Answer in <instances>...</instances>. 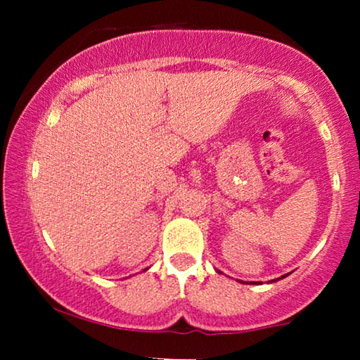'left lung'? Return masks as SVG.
Returning <instances> with one entry per match:
<instances>
[{
    "instance_id": "obj_1",
    "label": "left lung",
    "mask_w": 360,
    "mask_h": 360,
    "mask_svg": "<svg viewBox=\"0 0 360 360\" xmlns=\"http://www.w3.org/2000/svg\"><path fill=\"white\" fill-rule=\"evenodd\" d=\"M219 273H221V271H219ZM285 276H288V275H284L281 278H285ZM281 278H278V279H281ZM275 281H276V279H273V281H270V283H275ZM252 284H259V283H252Z\"/></svg>"
}]
</instances>
